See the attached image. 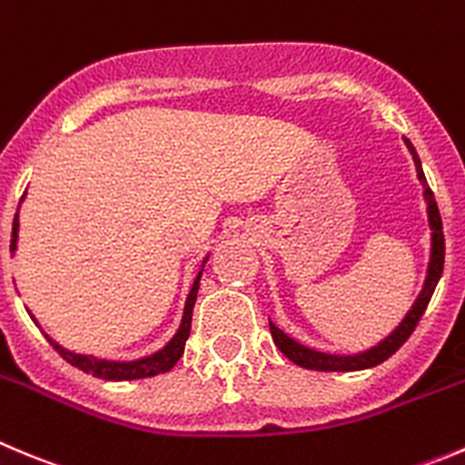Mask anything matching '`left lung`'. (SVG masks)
<instances>
[{
  "label": "left lung",
  "mask_w": 465,
  "mask_h": 465,
  "mask_svg": "<svg viewBox=\"0 0 465 465\" xmlns=\"http://www.w3.org/2000/svg\"><path fill=\"white\" fill-rule=\"evenodd\" d=\"M404 143H407V147L411 150L413 163H416V170H418V179H420L422 186H425V197H427V204H430L427 206V211H430V224H431V232H434L431 233V261H430V270H427V279H425V286H422V292L418 295L416 304L411 306L407 318L400 322V327L395 329L386 341H381L380 345L368 350V352L354 354V357H333V354L315 352V350H309V347L300 345V342H295L292 338H288L282 329H277L272 322H270V333H272L274 345H277L292 363H297V366L309 368V371H320V372H352V371H363V368L380 366L381 361L393 357L400 347L407 342V338L411 336L413 329H416L418 322H420L431 295H434V288L436 283H439L440 274H443V263H445L443 223H440V213H439V206H436L434 193H431V188L427 186L420 159H418L416 150H413V145L407 141V138H404Z\"/></svg>",
  "instance_id": "left-lung-1"
}]
</instances>
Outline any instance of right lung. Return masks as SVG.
<instances>
[{"mask_svg":"<svg viewBox=\"0 0 465 465\" xmlns=\"http://www.w3.org/2000/svg\"><path fill=\"white\" fill-rule=\"evenodd\" d=\"M17 215L13 220V238H11V252H15V242H17ZM200 277H202V270L197 272L195 282H193L191 292H188V300H186V309H183V320H182V327L179 331L174 333L173 341L159 350L156 354L145 359H138V361H104V359H94V357H85V354H72L67 350H63L61 345L49 338L52 347L65 359L70 366L79 368V371L88 372V375L99 377V380H111V381H124V380H145V377H154L161 375V372H168L170 368H174V363L182 359L183 354V347H186L188 336H191V322H193V306H195L197 300V288H200Z\"/></svg>","mask_w":465,"mask_h":465,"instance_id":"right-lung-1","label":"right lung"}]
</instances>
